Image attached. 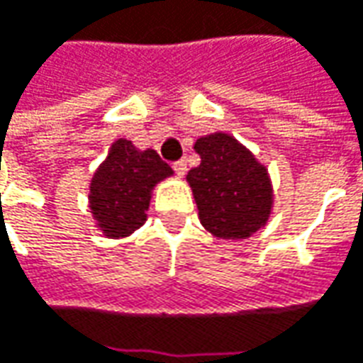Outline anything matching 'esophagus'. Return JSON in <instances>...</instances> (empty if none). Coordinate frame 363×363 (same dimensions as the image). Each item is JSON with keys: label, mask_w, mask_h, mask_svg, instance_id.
<instances>
[{"label": "esophagus", "mask_w": 363, "mask_h": 363, "mask_svg": "<svg viewBox=\"0 0 363 363\" xmlns=\"http://www.w3.org/2000/svg\"><path fill=\"white\" fill-rule=\"evenodd\" d=\"M172 169H174V172H177L179 177H184V172H186V161H184V159L177 161L172 164Z\"/></svg>", "instance_id": "1"}]
</instances>
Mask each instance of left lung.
I'll list each match as a JSON object with an SVG mask.
<instances>
[{
    "instance_id": "obj_1",
    "label": "left lung",
    "mask_w": 363,
    "mask_h": 363,
    "mask_svg": "<svg viewBox=\"0 0 363 363\" xmlns=\"http://www.w3.org/2000/svg\"><path fill=\"white\" fill-rule=\"evenodd\" d=\"M201 164L186 174L202 226L216 238L238 240L258 233L272 213V182L262 162L226 133L194 143Z\"/></svg>"
}]
</instances>
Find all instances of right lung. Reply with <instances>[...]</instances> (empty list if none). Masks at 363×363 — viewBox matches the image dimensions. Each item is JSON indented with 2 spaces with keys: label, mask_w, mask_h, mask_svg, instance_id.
<instances>
[{
  "label": "right lung",
  "mask_w": 363,
  "mask_h": 363,
  "mask_svg": "<svg viewBox=\"0 0 363 363\" xmlns=\"http://www.w3.org/2000/svg\"><path fill=\"white\" fill-rule=\"evenodd\" d=\"M172 169L157 150H137L127 139L111 145L89 186V208L107 238H125L147 220L150 192Z\"/></svg>",
  "instance_id": "obj_1"
}]
</instances>
